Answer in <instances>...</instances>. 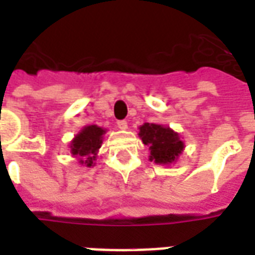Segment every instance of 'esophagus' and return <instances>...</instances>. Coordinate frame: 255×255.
<instances>
[{"mask_svg":"<svg viewBox=\"0 0 255 255\" xmlns=\"http://www.w3.org/2000/svg\"><path fill=\"white\" fill-rule=\"evenodd\" d=\"M117 127L120 128V129H127L128 128L127 122H126V120H119V122H117Z\"/></svg>","mask_w":255,"mask_h":255,"instance_id":"esophagus-1","label":"esophagus"}]
</instances>
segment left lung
I'll return each mask as SVG.
<instances>
[{
    "label": "left lung",
    "instance_id": "1",
    "mask_svg": "<svg viewBox=\"0 0 255 255\" xmlns=\"http://www.w3.org/2000/svg\"><path fill=\"white\" fill-rule=\"evenodd\" d=\"M138 135L149 147V160L158 165H171L176 162L184 150V142L180 135L168 126L144 123L139 127Z\"/></svg>",
    "mask_w": 255,
    "mask_h": 255
}]
</instances>
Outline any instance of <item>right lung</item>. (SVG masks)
<instances>
[{
	"label": "right lung",
	"mask_w": 255,
	"mask_h": 255,
	"mask_svg": "<svg viewBox=\"0 0 255 255\" xmlns=\"http://www.w3.org/2000/svg\"><path fill=\"white\" fill-rule=\"evenodd\" d=\"M105 133L106 129L93 124V126H86L82 128L80 132L71 140L69 143L71 154L78 160L80 165L87 166V168L95 165L97 154L102 146Z\"/></svg>",
	"instance_id": "obj_1"
}]
</instances>
